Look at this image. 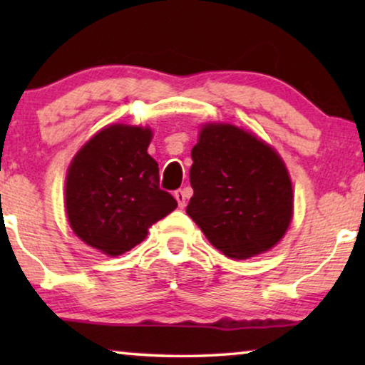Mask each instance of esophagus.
Returning a JSON list of instances; mask_svg holds the SVG:
<instances>
[{
  "instance_id": "34e87169",
  "label": "esophagus",
  "mask_w": 365,
  "mask_h": 365,
  "mask_svg": "<svg viewBox=\"0 0 365 365\" xmlns=\"http://www.w3.org/2000/svg\"><path fill=\"white\" fill-rule=\"evenodd\" d=\"M174 197H176V201L179 204V207H186V201H187V192L184 191V189H179V191L174 192Z\"/></svg>"
}]
</instances>
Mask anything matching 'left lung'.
<instances>
[{"mask_svg":"<svg viewBox=\"0 0 365 365\" xmlns=\"http://www.w3.org/2000/svg\"><path fill=\"white\" fill-rule=\"evenodd\" d=\"M194 194L186 212L224 256L247 259L276 246L292 219L286 164L232 124H206L191 151Z\"/></svg>","mask_w":365,"mask_h":365,"instance_id":"left-lung-1","label":"left lung"}]
</instances>
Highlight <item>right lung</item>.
Here are the masks:
<instances>
[{
	"instance_id": "1",
	"label": "right lung",
	"mask_w": 365,
	"mask_h": 365,
	"mask_svg": "<svg viewBox=\"0 0 365 365\" xmlns=\"http://www.w3.org/2000/svg\"><path fill=\"white\" fill-rule=\"evenodd\" d=\"M149 128L113 124L79 149L66 176V214L74 234L108 256L131 251L148 229L178 207L159 187L148 154Z\"/></svg>"
}]
</instances>
